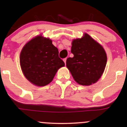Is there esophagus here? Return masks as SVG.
<instances>
[{
  "instance_id": "obj_1",
  "label": "esophagus",
  "mask_w": 127,
  "mask_h": 127,
  "mask_svg": "<svg viewBox=\"0 0 127 127\" xmlns=\"http://www.w3.org/2000/svg\"><path fill=\"white\" fill-rule=\"evenodd\" d=\"M66 60H67V58H65V59H63V61H64V62L65 64H66Z\"/></svg>"
}]
</instances>
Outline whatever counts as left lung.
Returning a JSON list of instances; mask_svg holds the SVG:
<instances>
[{
  "instance_id": "1",
  "label": "left lung",
  "mask_w": 127,
  "mask_h": 127,
  "mask_svg": "<svg viewBox=\"0 0 127 127\" xmlns=\"http://www.w3.org/2000/svg\"><path fill=\"white\" fill-rule=\"evenodd\" d=\"M73 57L66 60V66L78 84L91 85L101 76L107 63V55L101 45L85 33L82 38L73 40Z\"/></svg>"
}]
</instances>
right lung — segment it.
<instances>
[{
	"instance_id": "add662e5",
	"label": "right lung",
	"mask_w": 127,
	"mask_h": 127,
	"mask_svg": "<svg viewBox=\"0 0 127 127\" xmlns=\"http://www.w3.org/2000/svg\"><path fill=\"white\" fill-rule=\"evenodd\" d=\"M20 62L27 79L39 87L49 84L58 70L65 65L52 40L42 36H36L24 45Z\"/></svg>"
}]
</instances>
